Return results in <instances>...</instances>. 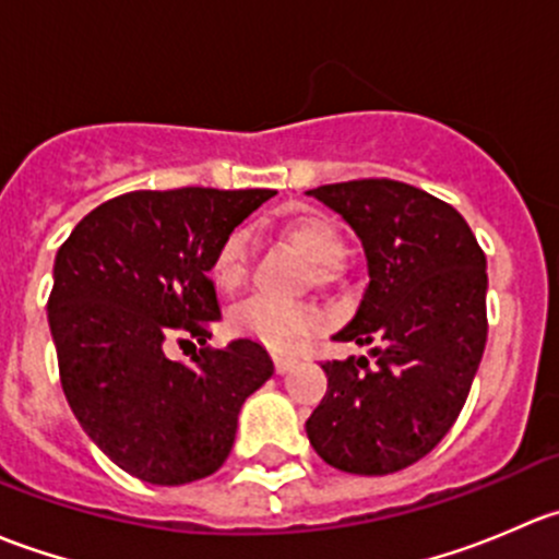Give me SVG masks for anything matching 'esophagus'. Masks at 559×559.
I'll list each match as a JSON object with an SVG mask.
<instances>
[{
    "mask_svg": "<svg viewBox=\"0 0 559 559\" xmlns=\"http://www.w3.org/2000/svg\"><path fill=\"white\" fill-rule=\"evenodd\" d=\"M273 365H275V373H289L292 368L297 365V357H292V354H275L273 357Z\"/></svg>",
    "mask_w": 559,
    "mask_h": 559,
    "instance_id": "esophagus-1",
    "label": "esophagus"
}]
</instances>
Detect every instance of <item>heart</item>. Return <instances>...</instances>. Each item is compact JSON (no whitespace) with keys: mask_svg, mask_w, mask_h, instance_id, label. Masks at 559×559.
<instances>
[{"mask_svg":"<svg viewBox=\"0 0 559 559\" xmlns=\"http://www.w3.org/2000/svg\"><path fill=\"white\" fill-rule=\"evenodd\" d=\"M275 235L311 264V281L316 286L335 284L337 262L346 251V240L330 216L316 211L292 213L275 224ZM246 267L248 238L240 229H233L213 251L211 278L216 281L218 289L233 292L243 284ZM233 326L240 335L253 337L273 352H295L308 335L319 330V313L306 302L284 306L264 297H251L233 313Z\"/></svg>","mask_w":559,"mask_h":559,"instance_id":"1","label":"heart"}]
</instances>
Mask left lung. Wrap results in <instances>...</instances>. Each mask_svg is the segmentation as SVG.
<instances>
[{"instance_id": "8db88e82", "label": "left lung", "mask_w": 559, "mask_h": 559, "mask_svg": "<svg viewBox=\"0 0 559 559\" xmlns=\"http://www.w3.org/2000/svg\"><path fill=\"white\" fill-rule=\"evenodd\" d=\"M308 194L362 240L368 286L335 341L370 357L324 362L326 394L306 432L326 465L386 476L441 443L465 405L487 343V257L449 202L389 178Z\"/></svg>"}]
</instances>
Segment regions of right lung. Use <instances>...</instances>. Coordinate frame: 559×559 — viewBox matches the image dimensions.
<instances>
[{
    "instance_id": "obj_1",
    "label": "right lung",
    "mask_w": 559,
    "mask_h": 559,
    "mask_svg": "<svg viewBox=\"0 0 559 559\" xmlns=\"http://www.w3.org/2000/svg\"><path fill=\"white\" fill-rule=\"evenodd\" d=\"M273 194L129 191L94 207L56 253L48 324L61 389L86 436L140 481L178 487L216 473L246 397L273 376L257 341L205 346L222 319L213 251ZM170 340L203 348L175 364Z\"/></svg>"
}]
</instances>
